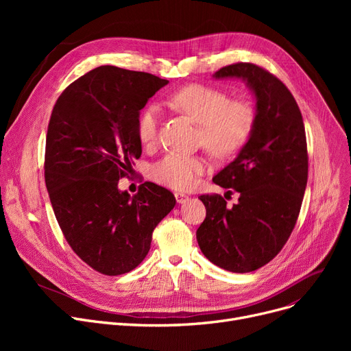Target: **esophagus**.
<instances>
[{
  "label": "esophagus",
  "instance_id": "obj_1",
  "mask_svg": "<svg viewBox=\"0 0 351 351\" xmlns=\"http://www.w3.org/2000/svg\"><path fill=\"white\" fill-rule=\"evenodd\" d=\"M175 199L178 204H185V202L189 200V196L186 193H182V192H175Z\"/></svg>",
  "mask_w": 351,
  "mask_h": 351
}]
</instances>
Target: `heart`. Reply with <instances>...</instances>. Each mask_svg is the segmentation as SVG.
<instances>
[{"mask_svg":"<svg viewBox=\"0 0 351 351\" xmlns=\"http://www.w3.org/2000/svg\"><path fill=\"white\" fill-rule=\"evenodd\" d=\"M168 104L200 125V142L219 158L241 149L256 125V110L249 102L230 101L225 90L209 85L193 84L182 88L169 97ZM158 108H145L136 122L138 139L143 145H152L158 139ZM206 171L208 163L204 158L169 154L152 166L151 175L160 185L186 191L195 186L197 178Z\"/></svg>","mask_w":351,"mask_h":351,"instance_id":"b5f03b06","label":"heart"}]
</instances>
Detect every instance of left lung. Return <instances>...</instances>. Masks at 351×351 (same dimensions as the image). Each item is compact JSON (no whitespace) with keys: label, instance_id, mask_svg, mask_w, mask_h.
<instances>
[{"label":"left lung","instance_id":"obj_1","mask_svg":"<svg viewBox=\"0 0 351 351\" xmlns=\"http://www.w3.org/2000/svg\"><path fill=\"white\" fill-rule=\"evenodd\" d=\"M213 78L247 84L256 98V125L236 159L213 178L241 195L239 202L230 208L220 195H200L206 217L196 239L213 265L247 273L269 263L296 225L308 173L304 123L291 92L262 66L237 62Z\"/></svg>","mask_w":351,"mask_h":351}]
</instances>
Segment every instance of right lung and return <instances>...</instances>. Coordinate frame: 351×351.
I'll return each mask as SVG.
<instances>
[{
    "mask_svg": "<svg viewBox=\"0 0 351 351\" xmlns=\"http://www.w3.org/2000/svg\"><path fill=\"white\" fill-rule=\"evenodd\" d=\"M168 82L102 65L66 86L52 109L44 163L51 205L72 250L106 276L145 259L154 229L176 204L152 182L134 196L118 189L142 154L141 109Z\"/></svg>",
    "mask_w": 351,
    "mask_h": 351,
    "instance_id": "obj_1",
    "label": "right lung"
}]
</instances>
